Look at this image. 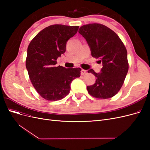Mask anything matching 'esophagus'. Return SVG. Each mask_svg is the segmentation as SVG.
Segmentation results:
<instances>
[{
    "label": "esophagus",
    "mask_w": 150,
    "mask_h": 150,
    "mask_svg": "<svg viewBox=\"0 0 150 150\" xmlns=\"http://www.w3.org/2000/svg\"><path fill=\"white\" fill-rule=\"evenodd\" d=\"M81 75L86 74V71H85L84 69H82V70L81 71Z\"/></svg>",
    "instance_id": "obj_1"
}]
</instances>
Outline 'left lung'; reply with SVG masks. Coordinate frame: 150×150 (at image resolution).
Listing matches in <instances>:
<instances>
[{"instance_id":"8db88e82","label":"left lung","mask_w":150,"mask_h":150,"mask_svg":"<svg viewBox=\"0 0 150 150\" xmlns=\"http://www.w3.org/2000/svg\"><path fill=\"white\" fill-rule=\"evenodd\" d=\"M79 33L86 40L91 56L100 59L103 67L97 73L88 71L96 76V83L87 86L89 94L99 99L112 98L118 93L128 71L127 51L122 40L114 31L101 24L81 26Z\"/></svg>"}]
</instances>
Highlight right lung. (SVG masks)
<instances>
[{
	"label": "right lung",
	"mask_w": 150,
	"mask_h": 150,
	"mask_svg": "<svg viewBox=\"0 0 150 150\" xmlns=\"http://www.w3.org/2000/svg\"><path fill=\"white\" fill-rule=\"evenodd\" d=\"M79 26L52 25L36 35L28 48L25 66L29 78L40 96L58 101L69 94L70 85L79 78L81 69L56 66L57 59L64 54L68 40L77 33Z\"/></svg>",
	"instance_id": "right-lung-1"
}]
</instances>
